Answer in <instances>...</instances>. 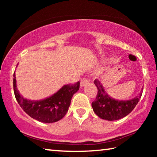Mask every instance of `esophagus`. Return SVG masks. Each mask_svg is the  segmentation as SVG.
<instances>
[{
    "instance_id": "obj_1",
    "label": "esophagus",
    "mask_w": 157,
    "mask_h": 157,
    "mask_svg": "<svg viewBox=\"0 0 157 157\" xmlns=\"http://www.w3.org/2000/svg\"><path fill=\"white\" fill-rule=\"evenodd\" d=\"M88 82H89V80H88V79H87L86 78H82V79H81V82H80L81 86H84V85L88 83Z\"/></svg>"
}]
</instances>
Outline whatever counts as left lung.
Segmentation results:
<instances>
[{"instance_id": "left-lung-1", "label": "left lung", "mask_w": 157, "mask_h": 157, "mask_svg": "<svg viewBox=\"0 0 157 157\" xmlns=\"http://www.w3.org/2000/svg\"><path fill=\"white\" fill-rule=\"evenodd\" d=\"M94 84L98 89V94L91 104L93 109L98 116L107 121L119 120L128 115L136 107L143 94L142 89L139 95L134 99L117 100L108 95L98 79H95Z\"/></svg>"}]
</instances>
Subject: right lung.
I'll list each match as a JSON object with an SVG mask.
<instances>
[{
  "instance_id": "1",
  "label": "right lung",
  "mask_w": 157,
  "mask_h": 157,
  "mask_svg": "<svg viewBox=\"0 0 157 157\" xmlns=\"http://www.w3.org/2000/svg\"><path fill=\"white\" fill-rule=\"evenodd\" d=\"M13 86L16 99L20 107L32 118L42 123H55L66 115L71 104L73 94L79 90V82L64 85L50 98L39 101L24 99L18 93L14 73Z\"/></svg>"
}]
</instances>
